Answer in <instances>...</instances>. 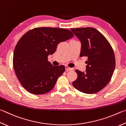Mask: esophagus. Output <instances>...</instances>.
<instances>
[{"mask_svg":"<svg viewBox=\"0 0 126 126\" xmlns=\"http://www.w3.org/2000/svg\"><path fill=\"white\" fill-rule=\"evenodd\" d=\"M73 68H69V67H68V66H65V70L67 71H70V70H73Z\"/></svg>","mask_w":126,"mask_h":126,"instance_id":"esophagus-1","label":"esophagus"}]
</instances>
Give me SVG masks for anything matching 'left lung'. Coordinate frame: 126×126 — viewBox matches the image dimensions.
Here are the masks:
<instances>
[{
    "label": "left lung",
    "instance_id": "1",
    "mask_svg": "<svg viewBox=\"0 0 126 126\" xmlns=\"http://www.w3.org/2000/svg\"><path fill=\"white\" fill-rule=\"evenodd\" d=\"M81 42L80 57H87L85 72H75L78 78L73 82L80 92L92 94L99 92L109 83L115 68L112 48L105 36L93 27L70 29Z\"/></svg>",
    "mask_w": 126,
    "mask_h": 126
}]
</instances>
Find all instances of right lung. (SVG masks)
<instances>
[{
    "instance_id": "right-lung-1",
    "label": "right lung",
    "mask_w": 126,
    "mask_h": 126,
    "mask_svg": "<svg viewBox=\"0 0 126 126\" xmlns=\"http://www.w3.org/2000/svg\"><path fill=\"white\" fill-rule=\"evenodd\" d=\"M69 30L36 27L27 32L16 45L13 67L18 80L33 94H44L54 88L65 71L63 65L53 66L48 56L56 52L59 43L72 38Z\"/></svg>"
}]
</instances>
